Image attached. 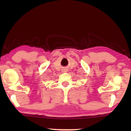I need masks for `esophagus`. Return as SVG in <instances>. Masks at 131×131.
I'll use <instances>...</instances> for the list:
<instances>
[{
    "mask_svg": "<svg viewBox=\"0 0 131 131\" xmlns=\"http://www.w3.org/2000/svg\"><path fill=\"white\" fill-rule=\"evenodd\" d=\"M62 71H63V72H67L68 70L67 69H62Z\"/></svg>",
    "mask_w": 131,
    "mask_h": 131,
    "instance_id": "1",
    "label": "esophagus"
}]
</instances>
